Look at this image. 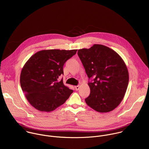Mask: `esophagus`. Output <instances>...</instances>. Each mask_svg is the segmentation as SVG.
<instances>
[{
	"label": "esophagus",
	"mask_w": 149,
	"mask_h": 149,
	"mask_svg": "<svg viewBox=\"0 0 149 149\" xmlns=\"http://www.w3.org/2000/svg\"><path fill=\"white\" fill-rule=\"evenodd\" d=\"M79 88H80L79 86H75V90H76V91H78V90H79Z\"/></svg>",
	"instance_id": "esophagus-1"
}]
</instances>
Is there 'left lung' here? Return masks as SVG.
<instances>
[{
	"label": "left lung",
	"mask_w": 149,
	"mask_h": 149,
	"mask_svg": "<svg viewBox=\"0 0 149 149\" xmlns=\"http://www.w3.org/2000/svg\"><path fill=\"white\" fill-rule=\"evenodd\" d=\"M78 55L89 79L90 94L85 99L94 110L106 113L114 110L126 93L129 74L121 57L114 50L101 45L78 50Z\"/></svg>",
	"instance_id": "obj_1"
}]
</instances>
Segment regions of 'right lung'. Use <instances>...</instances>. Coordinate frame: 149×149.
Masks as SVG:
<instances>
[{"label": "right lung", "instance_id": "1", "mask_svg": "<svg viewBox=\"0 0 149 149\" xmlns=\"http://www.w3.org/2000/svg\"><path fill=\"white\" fill-rule=\"evenodd\" d=\"M77 50H45L33 55L24 66L20 76L22 91L36 109L49 112L63 104L73 92L66 87L63 66Z\"/></svg>", "mask_w": 149, "mask_h": 149}]
</instances>
